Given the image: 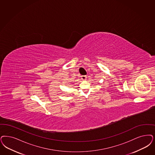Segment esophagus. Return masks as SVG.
<instances>
[{
	"mask_svg": "<svg viewBox=\"0 0 155 155\" xmlns=\"http://www.w3.org/2000/svg\"><path fill=\"white\" fill-rule=\"evenodd\" d=\"M81 80L83 81H85L86 80V78H87V77H86V75H82L81 77Z\"/></svg>",
	"mask_w": 155,
	"mask_h": 155,
	"instance_id": "34e87169",
	"label": "esophagus"
}]
</instances>
